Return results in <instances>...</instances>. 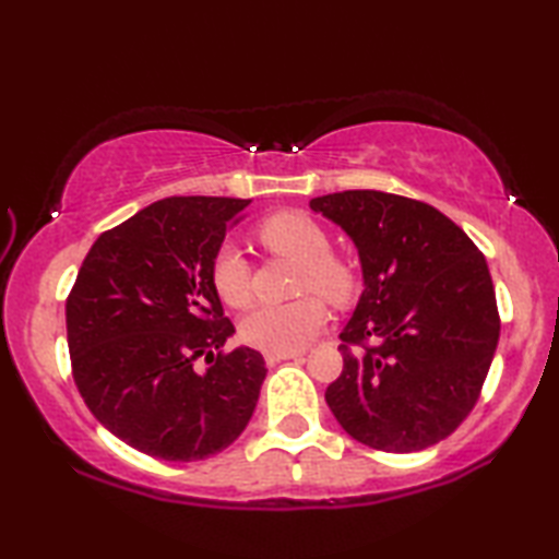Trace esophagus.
<instances>
[{
	"instance_id": "esophagus-1",
	"label": "esophagus",
	"mask_w": 559,
	"mask_h": 559,
	"mask_svg": "<svg viewBox=\"0 0 559 559\" xmlns=\"http://www.w3.org/2000/svg\"><path fill=\"white\" fill-rule=\"evenodd\" d=\"M300 355H302L300 349H293V353H266V362L276 365V362H283V359H296Z\"/></svg>"
}]
</instances>
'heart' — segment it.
<instances>
[{
    "label": "heart",
    "mask_w": 559,
    "mask_h": 559,
    "mask_svg": "<svg viewBox=\"0 0 559 559\" xmlns=\"http://www.w3.org/2000/svg\"><path fill=\"white\" fill-rule=\"evenodd\" d=\"M257 239L266 251L300 261L298 293L316 290L333 306H347L355 296V269L330 253V236L310 214L298 210L271 214L257 226ZM210 281L226 306L243 308L251 300V266L239 246L222 243L214 251ZM325 320V302L318 296L266 302L241 320V337L246 345L266 353H293L306 347L323 330Z\"/></svg>",
    "instance_id": "obj_1"
}]
</instances>
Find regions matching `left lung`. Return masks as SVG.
<instances>
[{
    "mask_svg": "<svg viewBox=\"0 0 559 559\" xmlns=\"http://www.w3.org/2000/svg\"><path fill=\"white\" fill-rule=\"evenodd\" d=\"M355 241L365 290L325 402L365 447L409 453L451 437L478 402L500 318L486 257L409 197L347 189L310 200ZM355 344L358 349L353 350Z\"/></svg>",
    "mask_w": 559,
    "mask_h": 559,
    "instance_id": "8db88e82",
    "label": "left lung"
}]
</instances>
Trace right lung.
<instances>
[{
  "label": "right lung",
  "mask_w": 559,
  "mask_h": 559,
  "mask_svg": "<svg viewBox=\"0 0 559 559\" xmlns=\"http://www.w3.org/2000/svg\"><path fill=\"white\" fill-rule=\"evenodd\" d=\"M251 200L167 197L103 231L66 300L73 380L93 416L128 447L200 461L239 439L266 362L222 353L234 325L210 281L226 229ZM205 357L206 371L195 370Z\"/></svg>",
  "instance_id": "add662e5"
}]
</instances>
